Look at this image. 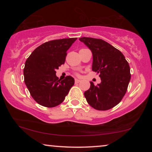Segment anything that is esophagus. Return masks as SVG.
<instances>
[{
    "label": "esophagus",
    "mask_w": 152,
    "mask_h": 152,
    "mask_svg": "<svg viewBox=\"0 0 152 152\" xmlns=\"http://www.w3.org/2000/svg\"><path fill=\"white\" fill-rule=\"evenodd\" d=\"M75 84H77V83L80 82V80H77V79H75Z\"/></svg>",
    "instance_id": "esophagus-1"
}]
</instances>
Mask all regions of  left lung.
Returning <instances> with one entry per match:
<instances>
[{
  "instance_id": "left-lung-1",
  "label": "left lung",
  "mask_w": 152,
  "mask_h": 152,
  "mask_svg": "<svg viewBox=\"0 0 152 152\" xmlns=\"http://www.w3.org/2000/svg\"><path fill=\"white\" fill-rule=\"evenodd\" d=\"M93 54L92 70L99 74L101 83L84 92L87 102L96 110L106 111L120 103L131 79L130 67L121 52L102 39L82 37Z\"/></svg>"
}]
</instances>
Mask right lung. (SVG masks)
Listing matches in <instances>:
<instances>
[{"instance_id": "right-lung-1", "label": "right lung", "mask_w": 152, "mask_h": 152, "mask_svg": "<svg viewBox=\"0 0 152 152\" xmlns=\"http://www.w3.org/2000/svg\"><path fill=\"white\" fill-rule=\"evenodd\" d=\"M77 38L56 39L37 48L27 59L23 70L25 84L31 96L45 107H55L63 102L75 84L71 76L60 80L56 69L64 64L66 52Z\"/></svg>"}]
</instances>
